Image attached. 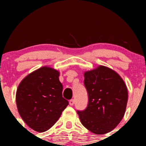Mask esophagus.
I'll list each match as a JSON object with an SVG mask.
<instances>
[{
    "instance_id": "esophagus-1",
    "label": "esophagus",
    "mask_w": 146,
    "mask_h": 146,
    "mask_svg": "<svg viewBox=\"0 0 146 146\" xmlns=\"http://www.w3.org/2000/svg\"><path fill=\"white\" fill-rule=\"evenodd\" d=\"M74 103H75V100L73 99L70 100L69 101V104H70V106H73V104H74Z\"/></svg>"
}]
</instances>
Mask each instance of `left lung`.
Wrapping results in <instances>:
<instances>
[{"instance_id":"obj_1","label":"left lung","mask_w":146,"mask_h":146,"mask_svg":"<svg viewBox=\"0 0 146 146\" xmlns=\"http://www.w3.org/2000/svg\"><path fill=\"white\" fill-rule=\"evenodd\" d=\"M84 77L88 104L84 111H78L80 122L92 133L105 134L117 127L124 116L127 88L117 72L104 66L85 71Z\"/></svg>"}]
</instances>
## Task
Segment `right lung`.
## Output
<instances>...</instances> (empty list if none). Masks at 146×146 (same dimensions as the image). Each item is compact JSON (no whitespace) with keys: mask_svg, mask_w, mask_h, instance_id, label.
<instances>
[{"mask_svg":"<svg viewBox=\"0 0 146 146\" xmlns=\"http://www.w3.org/2000/svg\"><path fill=\"white\" fill-rule=\"evenodd\" d=\"M59 71L43 66L28 74L19 84L16 104L26 124L37 132L48 130L68 105L62 96Z\"/></svg>","mask_w":146,"mask_h":146,"instance_id":"obj_1","label":"right lung"}]
</instances>
